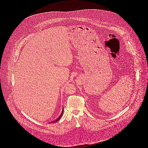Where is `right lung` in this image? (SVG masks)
Returning <instances> with one entry per match:
<instances>
[{
  "label": "right lung",
  "mask_w": 148,
  "mask_h": 148,
  "mask_svg": "<svg viewBox=\"0 0 148 148\" xmlns=\"http://www.w3.org/2000/svg\"><path fill=\"white\" fill-rule=\"evenodd\" d=\"M63 110H62V113H61V114H60V116H59V117H58V119H56V120H55V121H53V122H52V123H56V121H58V120H59V119H60V117H62V115H63Z\"/></svg>",
  "instance_id": "right-lung-1"
}]
</instances>
